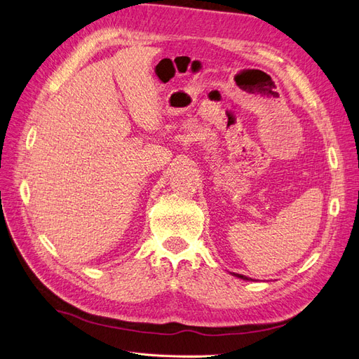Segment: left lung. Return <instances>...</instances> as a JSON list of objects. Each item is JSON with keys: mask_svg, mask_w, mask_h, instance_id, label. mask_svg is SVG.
Here are the masks:
<instances>
[{"mask_svg": "<svg viewBox=\"0 0 359 359\" xmlns=\"http://www.w3.org/2000/svg\"><path fill=\"white\" fill-rule=\"evenodd\" d=\"M233 276H236V278H240L243 280H250V278H247V276H243V274H238V273H233Z\"/></svg>", "mask_w": 359, "mask_h": 359, "instance_id": "8db88e82", "label": "left lung"}]
</instances>
